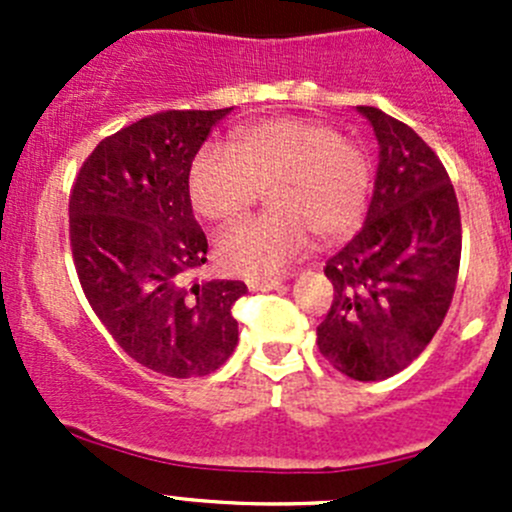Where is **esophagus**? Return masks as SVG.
Listing matches in <instances>:
<instances>
[{
	"instance_id": "34e87169",
	"label": "esophagus",
	"mask_w": 512,
	"mask_h": 512,
	"mask_svg": "<svg viewBox=\"0 0 512 512\" xmlns=\"http://www.w3.org/2000/svg\"><path fill=\"white\" fill-rule=\"evenodd\" d=\"M247 287L250 289H277L282 287V280L280 277H270V280H247Z\"/></svg>"
}]
</instances>
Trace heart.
I'll use <instances>...</instances> for the list:
<instances>
[{
	"instance_id": "heart-1",
	"label": "heart",
	"mask_w": 512,
	"mask_h": 512,
	"mask_svg": "<svg viewBox=\"0 0 512 512\" xmlns=\"http://www.w3.org/2000/svg\"><path fill=\"white\" fill-rule=\"evenodd\" d=\"M371 185L369 158L337 128L304 118H267L240 128L235 143H208L188 175L193 208L215 223L240 218L260 190L270 210L215 242L227 272L265 277L302 257L317 232L324 240L359 223Z\"/></svg>"
}]
</instances>
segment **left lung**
<instances>
[{"instance_id": "1", "label": "left lung", "mask_w": 512, "mask_h": 512, "mask_svg": "<svg viewBox=\"0 0 512 512\" xmlns=\"http://www.w3.org/2000/svg\"><path fill=\"white\" fill-rule=\"evenodd\" d=\"M379 141L366 223L329 257L334 299L317 327L324 359L356 381L411 364L441 327L461 265V210L446 168L406 123L356 106Z\"/></svg>"}]
</instances>
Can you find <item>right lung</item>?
I'll return each mask as SVG.
<instances>
[{
    "mask_svg": "<svg viewBox=\"0 0 512 512\" xmlns=\"http://www.w3.org/2000/svg\"><path fill=\"white\" fill-rule=\"evenodd\" d=\"M218 111H163L103 138L69 198V237L86 299L131 359L173 379L220 369L237 347L240 280L200 282L208 237L188 175Z\"/></svg>",
    "mask_w": 512,
    "mask_h": 512,
    "instance_id": "obj_1",
    "label": "right lung"
}]
</instances>
